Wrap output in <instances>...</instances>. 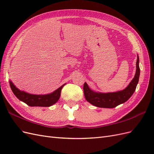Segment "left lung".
Masks as SVG:
<instances>
[{"mask_svg": "<svg viewBox=\"0 0 154 154\" xmlns=\"http://www.w3.org/2000/svg\"><path fill=\"white\" fill-rule=\"evenodd\" d=\"M139 61L137 56L136 74L128 86L123 91L109 93L95 92L91 90L87 83H85L83 85V92L86 100L92 105L101 108H114L127 101L133 94L139 82L140 74Z\"/></svg>", "mask_w": 154, "mask_h": 154, "instance_id": "left-lung-1", "label": "left lung"}]
</instances>
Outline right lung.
I'll return each mask as SVG.
<instances>
[{"instance_id": "add662e5", "label": "right lung", "mask_w": 154, "mask_h": 154, "mask_svg": "<svg viewBox=\"0 0 154 154\" xmlns=\"http://www.w3.org/2000/svg\"><path fill=\"white\" fill-rule=\"evenodd\" d=\"M10 85L13 94L18 100L24 102L30 106H50L56 103L60 98L61 91L64 85L59 87L53 93L46 95L31 94L24 91H20L10 81Z\"/></svg>"}]
</instances>
